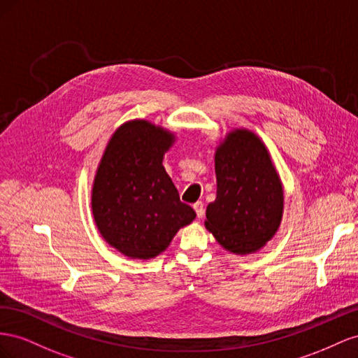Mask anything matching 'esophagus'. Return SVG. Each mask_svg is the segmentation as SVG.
Segmentation results:
<instances>
[{"instance_id": "obj_1", "label": "esophagus", "mask_w": 358, "mask_h": 358, "mask_svg": "<svg viewBox=\"0 0 358 358\" xmlns=\"http://www.w3.org/2000/svg\"><path fill=\"white\" fill-rule=\"evenodd\" d=\"M193 210H195L198 219L203 217V213H206V208H203V203L201 201H198L196 203H193Z\"/></svg>"}]
</instances>
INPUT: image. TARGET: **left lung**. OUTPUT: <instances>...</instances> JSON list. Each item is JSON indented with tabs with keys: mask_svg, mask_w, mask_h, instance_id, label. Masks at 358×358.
Listing matches in <instances>:
<instances>
[{
	"mask_svg": "<svg viewBox=\"0 0 358 358\" xmlns=\"http://www.w3.org/2000/svg\"><path fill=\"white\" fill-rule=\"evenodd\" d=\"M217 193L208 203L206 228L223 249L249 255L278 232L283 186L270 152L258 135L234 129L214 155Z\"/></svg>",
	"mask_w": 358,
	"mask_h": 358,
	"instance_id": "8db88e82",
	"label": "left lung"
}]
</instances>
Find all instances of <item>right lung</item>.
I'll use <instances>...</instances> for the list:
<instances>
[{
    "label": "right lung",
    "mask_w": 358,
    "mask_h": 358,
    "mask_svg": "<svg viewBox=\"0 0 358 358\" xmlns=\"http://www.w3.org/2000/svg\"><path fill=\"white\" fill-rule=\"evenodd\" d=\"M176 135L147 120H131L110 136L94 176L91 210L103 240L131 259L165 252L196 213L182 203L162 165Z\"/></svg>",
    "instance_id": "right-lung-1"
}]
</instances>
